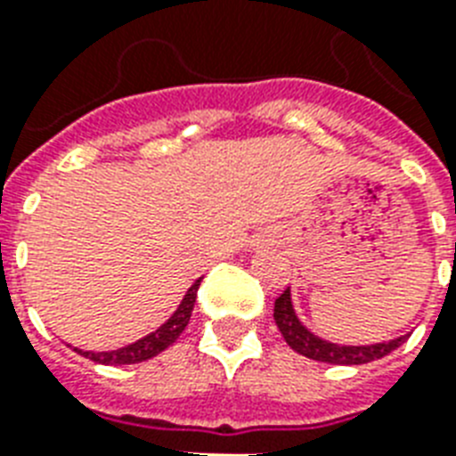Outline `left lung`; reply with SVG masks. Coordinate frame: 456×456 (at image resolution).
<instances>
[{"label": "left lung", "mask_w": 456, "mask_h": 456, "mask_svg": "<svg viewBox=\"0 0 456 456\" xmlns=\"http://www.w3.org/2000/svg\"><path fill=\"white\" fill-rule=\"evenodd\" d=\"M274 322H277L279 331L284 336V340L296 350V353L310 357V360L326 362V364H367V362L381 360L388 353L397 350L404 340L410 338V333L397 336L393 340H383V343H374V346H340V343H331L324 340L317 333H312L307 326L303 324L293 310L291 289H286L277 300H274Z\"/></svg>", "instance_id": "1"}]
</instances>
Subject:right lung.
I'll return each mask as SVG.
<instances>
[{
	"instance_id": "1",
	"label": "right lung",
	"mask_w": 456,
	"mask_h": 456,
	"mask_svg": "<svg viewBox=\"0 0 456 456\" xmlns=\"http://www.w3.org/2000/svg\"><path fill=\"white\" fill-rule=\"evenodd\" d=\"M200 279H196L191 284V289L186 291V296L182 298L179 307L172 312V317L160 324L156 331H151L144 338L134 340L130 346L118 347V350H106V353H94V350H80L75 347V353H80L82 357H87L92 362H99V364H137V362H146L160 354L165 347H170L175 340L179 338V333L184 331L186 324H189V317H191L193 303H196V293H199Z\"/></svg>"
}]
</instances>
